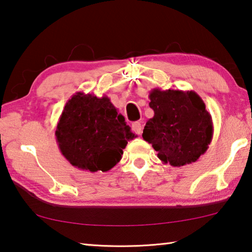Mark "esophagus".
Returning <instances> with one entry per match:
<instances>
[{"instance_id": "1", "label": "esophagus", "mask_w": 252, "mask_h": 252, "mask_svg": "<svg viewBox=\"0 0 252 252\" xmlns=\"http://www.w3.org/2000/svg\"><path fill=\"white\" fill-rule=\"evenodd\" d=\"M132 130H133L136 134H140L142 132V125L141 122H133L132 123Z\"/></svg>"}]
</instances>
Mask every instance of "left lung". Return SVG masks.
<instances>
[{
	"label": "left lung",
	"mask_w": 252,
	"mask_h": 252,
	"mask_svg": "<svg viewBox=\"0 0 252 252\" xmlns=\"http://www.w3.org/2000/svg\"><path fill=\"white\" fill-rule=\"evenodd\" d=\"M155 111L143 129L163 163L181 167L197 161L207 151L213 135L212 118L194 91L153 89L149 94Z\"/></svg>",
	"instance_id": "8db88e82"
}]
</instances>
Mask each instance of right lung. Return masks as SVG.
<instances>
[{"mask_svg":"<svg viewBox=\"0 0 252 252\" xmlns=\"http://www.w3.org/2000/svg\"><path fill=\"white\" fill-rule=\"evenodd\" d=\"M55 136L63 157L80 170L106 172L134 138L108 96L76 92L60 116Z\"/></svg>","mask_w":252,"mask_h":252,"instance_id":"right-lung-1","label":"right lung"}]
</instances>
